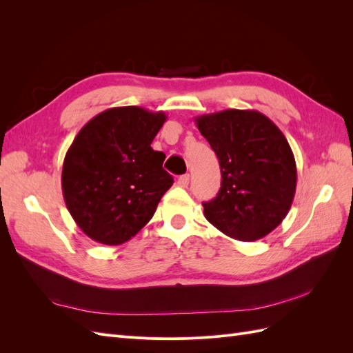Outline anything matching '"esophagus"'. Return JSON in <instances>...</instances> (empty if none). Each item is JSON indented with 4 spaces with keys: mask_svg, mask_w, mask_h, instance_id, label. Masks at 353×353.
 <instances>
[{
    "mask_svg": "<svg viewBox=\"0 0 353 353\" xmlns=\"http://www.w3.org/2000/svg\"><path fill=\"white\" fill-rule=\"evenodd\" d=\"M188 183H190V175L188 174H185V175H181L179 178H178V185L179 187H187L188 185Z\"/></svg>",
    "mask_w": 353,
    "mask_h": 353,
    "instance_id": "34e87169",
    "label": "esophagus"
}]
</instances>
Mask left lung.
<instances>
[{
	"label": "left lung",
	"instance_id": "left-lung-1",
	"mask_svg": "<svg viewBox=\"0 0 353 353\" xmlns=\"http://www.w3.org/2000/svg\"><path fill=\"white\" fill-rule=\"evenodd\" d=\"M194 121L222 176L216 197L203 203L206 219L231 239L265 237L283 222L296 193V160L284 134L256 110L228 109Z\"/></svg>",
	"mask_w": 353,
	"mask_h": 353
}]
</instances>
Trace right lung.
<instances>
[{
	"instance_id": "obj_1",
	"label": "right lung",
	"mask_w": 353,
	"mask_h": 353,
	"mask_svg": "<svg viewBox=\"0 0 353 353\" xmlns=\"http://www.w3.org/2000/svg\"><path fill=\"white\" fill-rule=\"evenodd\" d=\"M165 121L163 112L112 108L74 137L63 162L61 190L72 218L91 240L119 245L153 218L174 184L162 168L165 154L152 148Z\"/></svg>"
}]
</instances>
